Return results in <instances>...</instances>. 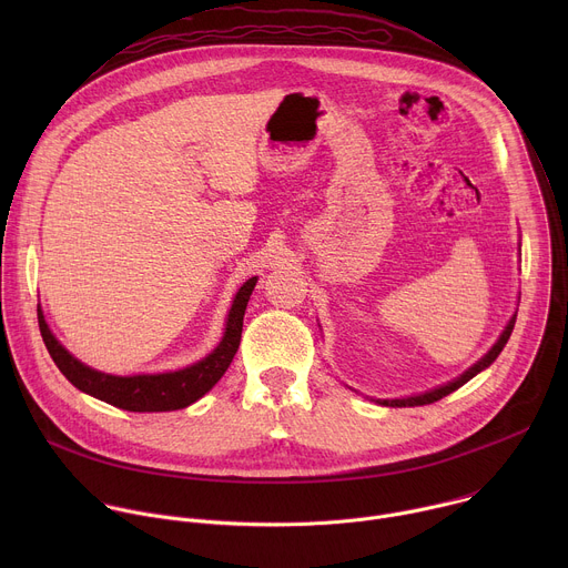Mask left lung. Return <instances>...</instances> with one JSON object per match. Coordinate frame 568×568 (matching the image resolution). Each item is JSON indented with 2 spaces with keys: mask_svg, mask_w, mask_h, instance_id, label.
Segmentation results:
<instances>
[{
  "mask_svg": "<svg viewBox=\"0 0 568 568\" xmlns=\"http://www.w3.org/2000/svg\"><path fill=\"white\" fill-rule=\"evenodd\" d=\"M515 318H517V314L510 318V323L506 326V331H504V335L499 337V342L490 348V353L485 355L480 362H476L471 368H467L460 377H456L454 382H449V384H445V386H438V388H434V390H427V393H423V395H414V397H402V399H377L379 404H384V407H423V404H432V402H438L440 397H445V395H449V393H454L456 388H460L465 382H469L476 373H480L483 368H488L497 357H499V353L504 351V346L508 344V339H510V335H513V328H515Z\"/></svg>",
  "mask_w": 568,
  "mask_h": 568,
  "instance_id": "left-lung-1",
  "label": "left lung"
}]
</instances>
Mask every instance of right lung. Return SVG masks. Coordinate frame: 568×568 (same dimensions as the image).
<instances>
[{"label":"right lung","mask_w":568,"mask_h":568,"mask_svg":"<svg viewBox=\"0 0 568 568\" xmlns=\"http://www.w3.org/2000/svg\"><path fill=\"white\" fill-rule=\"evenodd\" d=\"M256 281L258 278L254 276L237 290L226 316V331L220 346L202 362L186 366L182 371L132 377L99 373L85 364H80L58 344V339L51 335L47 326L42 310L38 307L40 335L60 373L83 393L94 395L123 412H178L200 399L204 393H209L233 362L242 335V316H245L247 301L256 287Z\"/></svg>","instance_id":"right-lung-1"}]
</instances>
